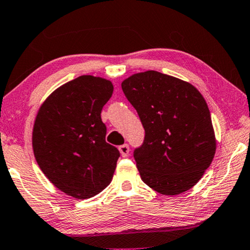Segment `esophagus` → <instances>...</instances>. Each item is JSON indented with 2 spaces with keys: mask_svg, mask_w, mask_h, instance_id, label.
<instances>
[{
  "mask_svg": "<svg viewBox=\"0 0 250 250\" xmlns=\"http://www.w3.org/2000/svg\"><path fill=\"white\" fill-rule=\"evenodd\" d=\"M119 152H121L122 157H124V158L128 157V154H129V146H128V144H123V146H119Z\"/></svg>",
  "mask_w": 250,
  "mask_h": 250,
  "instance_id": "1",
  "label": "esophagus"
}]
</instances>
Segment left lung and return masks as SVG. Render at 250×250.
Segmentation results:
<instances>
[{
    "mask_svg": "<svg viewBox=\"0 0 250 250\" xmlns=\"http://www.w3.org/2000/svg\"><path fill=\"white\" fill-rule=\"evenodd\" d=\"M122 89L146 131L143 144L134 150L141 179L170 196L190 189L216 149L203 96L190 83L157 71L131 75Z\"/></svg>",
    "mask_w": 250,
    "mask_h": 250,
    "instance_id": "8db88e82",
    "label": "left lung"
}]
</instances>
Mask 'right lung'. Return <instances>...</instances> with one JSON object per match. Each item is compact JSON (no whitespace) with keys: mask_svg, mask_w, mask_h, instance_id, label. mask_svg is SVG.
<instances>
[{"mask_svg":"<svg viewBox=\"0 0 250 250\" xmlns=\"http://www.w3.org/2000/svg\"><path fill=\"white\" fill-rule=\"evenodd\" d=\"M113 83L81 75L50 93L39 108L32 131L36 161L54 186L85 200L109 185L119 151L106 142L101 110Z\"/></svg>","mask_w":250,"mask_h":250,"instance_id":"right-lung-1","label":"right lung"}]
</instances>
